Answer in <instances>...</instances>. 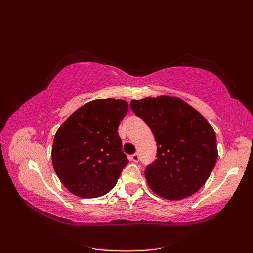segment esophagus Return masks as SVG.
Returning <instances> with one entry per match:
<instances>
[{
  "mask_svg": "<svg viewBox=\"0 0 253 253\" xmlns=\"http://www.w3.org/2000/svg\"><path fill=\"white\" fill-rule=\"evenodd\" d=\"M139 159H140V158H139V154L138 153H135V154H132L131 155V157H130V160L131 161H133V162H139Z\"/></svg>",
  "mask_w": 253,
  "mask_h": 253,
  "instance_id": "1",
  "label": "esophagus"
}]
</instances>
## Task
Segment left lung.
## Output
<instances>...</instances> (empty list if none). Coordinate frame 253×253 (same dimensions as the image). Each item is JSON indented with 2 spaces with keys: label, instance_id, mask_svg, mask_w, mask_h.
<instances>
[{
  "label": "left lung",
  "instance_id": "1",
  "mask_svg": "<svg viewBox=\"0 0 253 253\" xmlns=\"http://www.w3.org/2000/svg\"><path fill=\"white\" fill-rule=\"evenodd\" d=\"M158 144L157 159L144 170L148 186L168 200L190 197L206 184L217 160L216 136L200 113L176 96L132 100Z\"/></svg>",
  "mask_w": 253,
  "mask_h": 253
}]
</instances>
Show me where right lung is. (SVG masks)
Wrapping results in <instances>:
<instances>
[{
	"instance_id": "1",
	"label": "right lung",
	"mask_w": 253,
	"mask_h": 253,
	"mask_svg": "<svg viewBox=\"0 0 253 253\" xmlns=\"http://www.w3.org/2000/svg\"><path fill=\"white\" fill-rule=\"evenodd\" d=\"M127 111L124 100H93L75 111L57 129L53 168L73 195L98 198L116 185L129 162L117 132Z\"/></svg>"
}]
</instances>
